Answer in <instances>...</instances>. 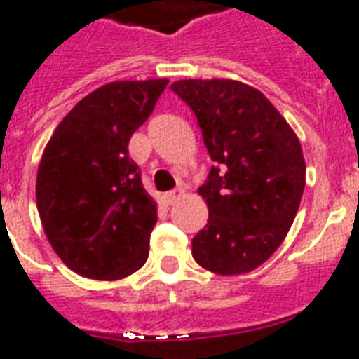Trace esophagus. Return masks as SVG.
<instances>
[{"label": "esophagus", "mask_w": 359, "mask_h": 359, "mask_svg": "<svg viewBox=\"0 0 359 359\" xmlns=\"http://www.w3.org/2000/svg\"><path fill=\"white\" fill-rule=\"evenodd\" d=\"M182 194H184V191H182V188H177V190L163 194L162 196L163 205H168V207L169 205H173V203H177V199H179V197H182Z\"/></svg>", "instance_id": "34e87169"}]
</instances>
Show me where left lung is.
<instances>
[{"instance_id":"left-lung-1","label":"left lung","mask_w":359,"mask_h":359,"mask_svg":"<svg viewBox=\"0 0 359 359\" xmlns=\"http://www.w3.org/2000/svg\"><path fill=\"white\" fill-rule=\"evenodd\" d=\"M171 89L196 114L214 162L199 188L208 222L191 240V255L219 276L251 272L281 245L300 207V141L272 102L242 81L179 80Z\"/></svg>"}]
</instances>
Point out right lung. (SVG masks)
Masks as SVG:
<instances>
[{"label": "right lung", "mask_w": 359, "mask_h": 359, "mask_svg": "<svg viewBox=\"0 0 359 359\" xmlns=\"http://www.w3.org/2000/svg\"><path fill=\"white\" fill-rule=\"evenodd\" d=\"M169 81H111L59 123L36 173V208L61 261L89 279H123L145 264L156 203L128 141Z\"/></svg>", "instance_id": "obj_1"}]
</instances>
